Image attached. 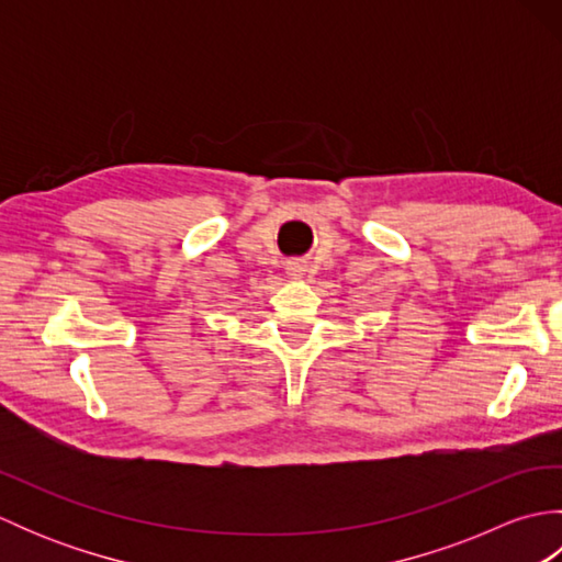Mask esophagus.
I'll return each instance as SVG.
<instances>
[{
    "instance_id": "obj_1",
    "label": "esophagus",
    "mask_w": 562,
    "mask_h": 562,
    "mask_svg": "<svg viewBox=\"0 0 562 562\" xmlns=\"http://www.w3.org/2000/svg\"><path fill=\"white\" fill-rule=\"evenodd\" d=\"M288 272L292 274V278H302V274L306 272L304 262H302V260H290V262H288Z\"/></svg>"
}]
</instances>
